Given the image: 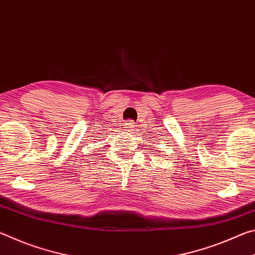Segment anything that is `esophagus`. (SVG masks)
Returning a JSON list of instances; mask_svg holds the SVG:
<instances>
[{
  "label": "esophagus",
  "mask_w": 255,
  "mask_h": 255,
  "mask_svg": "<svg viewBox=\"0 0 255 255\" xmlns=\"http://www.w3.org/2000/svg\"><path fill=\"white\" fill-rule=\"evenodd\" d=\"M125 128H126L128 131L132 132L133 130H135V123H132L131 120H127V122L125 123Z\"/></svg>",
  "instance_id": "esophagus-1"
}]
</instances>
